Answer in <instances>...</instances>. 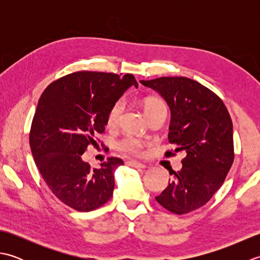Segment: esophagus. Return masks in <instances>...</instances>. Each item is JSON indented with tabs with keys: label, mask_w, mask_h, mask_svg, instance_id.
I'll use <instances>...</instances> for the list:
<instances>
[{
	"label": "esophagus",
	"mask_w": 260,
	"mask_h": 260,
	"mask_svg": "<svg viewBox=\"0 0 260 260\" xmlns=\"http://www.w3.org/2000/svg\"><path fill=\"white\" fill-rule=\"evenodd\" d=\"M127 165H128V167H132V168L139 169V170H143V169L146 168L144 164L139 163V162H135V161H128V162H127Z\"/></svg>",
	"instance_id": "1"
}]
</instances>
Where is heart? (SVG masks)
Masks as SVG:
<instances>
[{
    "label": "heart",
    "instance_id": "obj_1",
    "mask_svg": "<svg viewBox=\"0 0 260 260\" xmlns=\"http://www.w3.org/2000/svg\"><path fill=\"white\" fill-rule=\"evenodd\" d=\"M165 105L163 102L158 101V99L155 98H150L145 101L144 103V112L146 114V116L148 117L154 110L159 108V107H164ZM121 110H123V102L118 101L116 102L112 107H110L108 115H107V123L109 126H115L117 124V121L120 117V114H121ZM121 150L127 152V153H131V154H139L141 152V148H142V144L141 142H139L135 139H126L123 142H121L120 144Z\"/></svg>",
    "mask_w": 260,
    "mask_h": 260
}]
</instances>
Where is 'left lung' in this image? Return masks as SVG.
<instances>
[{
    "instance_id": "left-lung-1",
    "label": "left lung",
    "mask_w": 260,
    "mask_h": 260,
    "mask_svg": "<svg viewBox=\"0 0 260 260\" xmlns=\"http://www.w3.org/2000/svg\"><path fill=\"white\" fill-rule=\"evenodd\" d=\"M156 91L171 112L169 142L184 151L182 169L156 201L184 214L206 204L217 192L234 162L233 121L222 103L207 87L185 77L141 80ZM172 152H168L171 155Z\"/></svg>"
}]
</instances>
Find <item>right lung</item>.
<instances>
[{
    "label": "right lung",
    "mask_w": 260,
    "mask_h": 260,
    "mask_svg": "<svg viewBox=\"0 0 260 260\" xmlns=\"http://www.w3.org/2000/svg\"><path fill=\"white\" fill-rule=\"evenodd\" d=\"M132 86L139 84L131 74L79 71L52 82L39 99L30 132L33 158L53 194L77 211L95 210L113 196L123 159L109 157L92 170L81 155L97 143L110 107Z\"/></svg>",
    "instance_id": "right-lung-1"
}]
</instances>
